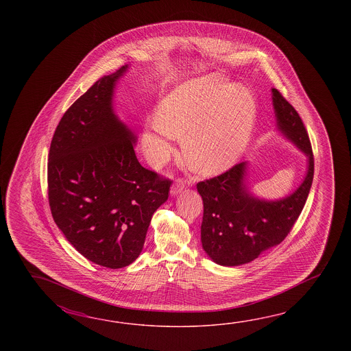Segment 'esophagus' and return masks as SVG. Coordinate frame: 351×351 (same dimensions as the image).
<instances>
[{
  "instance_id": "obj_1",
  "label": "esophagus",
  "mask_w": 351,
  "mask_h": 351,
  "mask_svg": "<svg viewBox=\"0 0 351 351\" xmlns=\"http://www.w3.org/2000/svg\"><path fill=\"white\" fill-rule=\"evenodd\" d=\"M186 179L184 178H178L174 183H173L172 186V194H178L184 189V186H186Z\"/></svg>"
}]
</instances>
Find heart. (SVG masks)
Instances as JSON below:
<instances>
[{
    "instance_id": "b5f03b06",
    "label": "heart",
    "mask_w": 351,
    "mask_h": 351,
    "mask_svg": "<svg viewBox=\"0 0 351 351\" xmlns=\"http://www.w3.org/2000/svg\"><path fill=\"white\" fill-rule=\"evenodd\" d=\"M157 120L143 134L152 160L163 162L168 157L174 135L182 138V152L189 165L199 172H218L245 149L254 105L243 88L207 77L188 82L167 97Z\"/></svg>"
}]
</instances>
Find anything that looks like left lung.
Segmentation results:
<instances>
[{
    "mask_svg": "<svg viewBox=\"0 0 351 351\" xmlns=\"http://www.w3.org/2000/svg\"><path fill=\"white\" fill-rule=\"evenodd\" d=\"M278 127L304 150L308 169L302 184L281 201L256 199L243 183L246 163L197 183L203 199L202 246L209 257L223 266L254 261L262 251L281 243L305 206L313 178V153L305 125L286 97L272 89Z\"/></svg>",
    "mask_w": 351,
    "mask_h": 351,
    "instance_id": "1",
    "label": "left lung"
}]
</instances>
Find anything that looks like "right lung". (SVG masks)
Returning a JSON list of instances; mask_svg holds the SVG:
<instances>
[{
	"label": "right lung",
	"mask_w": 351,
	"mask_h": 351,
	"mask_svg": "<svg viewBox=\"0 0 351 351\" xmlns=\"http://www.w3.org/2000/svg\"><path fill=\"white\" fill-rule=\"evenodd\" d=\"M125 69L99 79L67 109L47 162L55 223L77 252L108 269L138 258L172 184L141 165L134 135L112 112V89Z\"/></svg>",
	"instance_id": "obj_1"
}]
</instances>
